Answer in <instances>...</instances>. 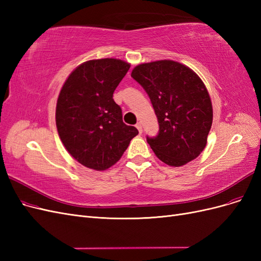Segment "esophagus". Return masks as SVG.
Listing matches in <instances>:
<instances>
[{
    "label": "esophagus",
    "mask_w": 261,
    "mask_h": 261,
    "mask_svg": "<svg viewBox=\"0 0 261 261\" xmlns=\"http://www.w3.org/2000/svg\"><path fill=\"white\" fill-rule=\"evenodd\" d=\"M136 127H137V129H138V132L141 134L143 133V125H141V123H137L136 124Z\"/></svg>",
    "instance_id": "34e87169"
}]
</instances>
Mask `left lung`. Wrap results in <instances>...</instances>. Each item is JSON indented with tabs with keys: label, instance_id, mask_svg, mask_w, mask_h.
<instances>
[{
	"label": "left lung",
	"instance_id": "left-lung-1",
	"mask_svg": "<svg viewBox=\"0 0 261 261\" xmlns=\"http://www.w3.org/2000/svg\"><path fill=\"white\" fill-rule=\"evenodd\" d=\"M132 77L148 93L159 122L147 137L155 155L171 167L196 159L207 145L212 105L206 86L194 70L171 60L139 64Z\"/></svg>",
	"mask_w": 261,
	"mask_h": 261
}]
</instances>
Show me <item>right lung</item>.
Masks as SVG:
<instances>
[{"instance_id": "1", "label": "right lung", "mask_w": 261, "mask_h": 261, "mask_svg": "<svg viewBox=\"0 0 261 261\" xmlns=\"http://www.w3.org/2000/svg\"><path fill=\"white\" fill-rule=\"evenodd\" d=\"M130 64L117 59L87 61L60 91L55 122L63 145L75 160L105 171L121 159L138 130L124 124L113 92Z\"/></svg>"}]
</instances>
